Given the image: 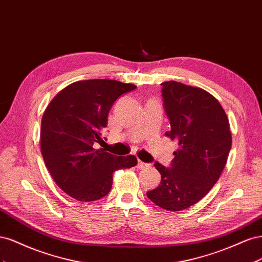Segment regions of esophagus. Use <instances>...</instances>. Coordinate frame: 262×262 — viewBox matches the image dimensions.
Instances as JSON below:
<instances>
[{"mask_svg":"<svg viewBox=\"0 0 262 262\" xmlns=\"http://www.w3.org/2000/svg\"><path fill=\"white\" fill-rule=\"evenodd\" d=\"M137 166H138L139 169H145V168H148V167H149V164L144 163V162H142V161H139Z\"/></svg>","mask_w":262,"mask_h":262,"instance_id":"34e87169","label":"esophagus"}]
</instances>
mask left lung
I'll use <instances>...</instances> for the list:
<instances>
[{"instance_id":"left-lung-1","label":"left lung","mask_w":262,"mask_h":262,"mask_svg":"<svg viewBox=\"0 0 262 262\" xmlns=\"http://www.w3.org/2000/svg\"><path fill=\"white\" fill-rule=\"evenodd\" d=\"M161 85L170 124L165 136L179 147L169 167L155 162L161 184L146 194L162 209L181 211L200 201L219 180L232 136L224 109L210 93L175 81Z\"/></svg>"}]
</instances>
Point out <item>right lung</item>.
<instances>
[{"mask_svg": "<svg viewBox=\"0 0 262 262\" xmlns=\"http://www.w3.org/2000/svg\"><path fill=\"white\" fill-rule=\"evenodd\" d=\"M137 86L115 80H87L67 86L45 110L40 145L45 164L63 191L82 202L99 200L113 187L117 169L138 164L134 155L95 149L114 102Z\"/></svg>", "mask_w": 262, "mask_h": 262, "instance_id": "right-lung-1", "label": "right lung"}]
</instances>
